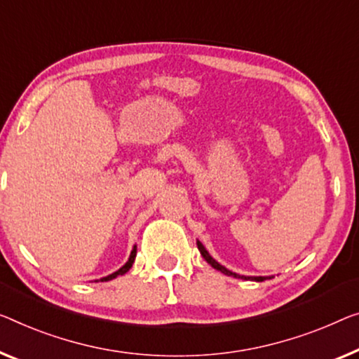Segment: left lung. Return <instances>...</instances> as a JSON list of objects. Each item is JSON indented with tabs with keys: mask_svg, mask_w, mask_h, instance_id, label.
Wrapping results in <instances>:
<instances>
[{
	"mask_svg": "<svg viewBox=\"0 0 359 359\" xmlns=\"http://www.w3.org/2000/svg\"><path fill=\"white\" fill-rule=\"evenodd\" d=\"M196 247H198V250H200V253H201L203 258L206 259V263H208V264H211V266L214 267V269L221 271L222 274H226V276H232V277H235V279H243V280H255V282H263V280L272 279V277H274V276H240V274H237V272H232V271H229L226 266L219 264L217 261L214 259L210 253H208V250L205 248V245H203V243L200 242V240H196Z\"/></svg>",
	"mask_w": 359,
	"mask_h": 359,
	"instance_id": "obj_1",
	"label": "left lung"
}]
</instances>
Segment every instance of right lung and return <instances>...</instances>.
<instances>
[{
	"instance_id": "right-lung-1",
	"label": "right lung",
	"mask_w": 359,
	"mask_h": 359,
	"mask_svg": "<svg viewBox=\"0 0 359 359\" xmlns=\"http://www.w3.org/2000/svg\"><path fill=\"white\" fill-rule=\"evenodd\" d=\"M135 256H137V245H133V248H132V251H130V256H128V259H127V263L121 267V269H117L116 272H112V274H109V276H106V277H101L100 279V282H108V280H112V279H116L117 276H124L126 272L130 269L132 267V264H133V261H135ZM98 282V280H96Z\"/></svg>"
}]
</instances>
